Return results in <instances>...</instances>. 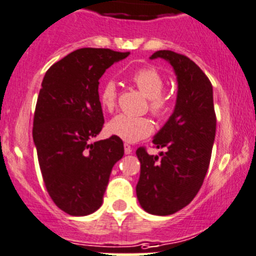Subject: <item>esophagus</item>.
Segmentation results:
<instances>
[{"mask_svg":"<svg viewBox=\"0 0 256 256\" xmlns=\"http://www.w3.org/2000/svg\"><path fill=\"white\" fill-rule=\"evenodd\" d=\"M124 149H125V154L126 155H128V154H131V152H132V148H131L128 144H124Z\"/></svg>","mask_w":256,"mask_h":256,"instance_id":"34e87169","label":"esophagus"}]
</instances>
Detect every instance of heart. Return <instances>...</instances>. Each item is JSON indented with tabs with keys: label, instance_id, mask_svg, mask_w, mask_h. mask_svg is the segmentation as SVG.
<instances>
[{
	"label": "heart",
	"instance_id": "1",
	"mask_svg": "<svg viewBox=\"0 0 256 256\" xmlns=\"http://www.w3.org/2000/svg\"><path fill=\"white\" fill-rule=\"evenodd\" d=\"M134 84L149 98V110L158 117H163L170 111V100L163 94L164 78L152 66H144L135 70L131 76ZM117 88L112 80H104L100 88V104L107 111L116 106ZM111 135L117 136L126 142H136L145 139L152 132V124L146 117H135L128 114H117L107 125Z\"/></svg>",
	"mask_w": 256,
	"mask_h": 256
}]
</instances>
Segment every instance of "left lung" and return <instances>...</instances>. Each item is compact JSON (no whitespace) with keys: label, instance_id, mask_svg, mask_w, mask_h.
Listing matches in <instances>:
<instances>
[{"label":"left lung","instance_id":"obj_1","mask_svg":"<svg viewBox=\"0 0 256 256\" xmlns=\"http://www.w3.org/2000/svg\"><path fill=\"white\" fill-rule=\"evenodd\" d=\"M168 62L176 73L178 90L174 111L152 142L166 152L149 155L136 150L140 178L139 204L148 214H173L196 197L211 160L216 135L212 84L202 69L186 56L172 50L155 52L150 59Z\"/></svg>","mask_w":256,"mask_h":256}]
</instances>
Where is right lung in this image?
<instances>
[{"instance_id": "add662e5", "label": "right lung", "mask_w": 256, "mask_h": 256, "mask_svg": "<svg viewBox=\"0 0 256 256\" xmlns=\"http://www.w3.org/2000/svg\"><path fill=\"white\" fill-rule=\"evenodd\" d=\"M130 52L83 48L45 73L34 114L32 139L45 187L72 216L101 207L110 174L124 156L120 138L90 142L104 126L100 78Z\"/></svg>"}]
</instances>
